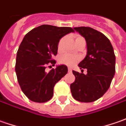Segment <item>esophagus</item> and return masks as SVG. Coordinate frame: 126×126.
I'll list each match as a JSON object with an SVG mask.
<instances>
[{"label": "esophagus", "instance_id": "34e87169", "mask_svg": "<svg viewBox=\"0 0 126 126\" xmlns=\"http://www.w3.org/2000/svg\"><path fill=\"white\" fill-rule=\"evenodd\" d=\"M68 72H71L72 68H70V67H68Z\"/></svg>", "mask_w": 126, "mask_h": 126}]
</instances>
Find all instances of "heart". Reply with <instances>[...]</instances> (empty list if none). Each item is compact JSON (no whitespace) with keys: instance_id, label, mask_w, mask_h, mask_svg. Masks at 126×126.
Listing matches in <instances>:
<instances>
[{"instance_id":"1","label":"heart","mask_w":126,"mask_h":126,"mask_svg":"<svg viewBox=\"0 0 126 126\" xmlns=\"http://www.w3.org/2000/svg\"><path fill=\"white\" fill-rule=\"evenodd\" d=\"M65 37H62L60 40H59V43H58V50L59 51H61L63 49V43L65 42ZM82 40H85L84 38L81 36H77L76 39H75V42H76V44L79 42L82 41ZM79 60V58L75 56H73V55L70 54H65L62 55L60 59H59V62L62 64L64 65H74L75 63L77 62V61Z\"/></svg>"}]
</instances>
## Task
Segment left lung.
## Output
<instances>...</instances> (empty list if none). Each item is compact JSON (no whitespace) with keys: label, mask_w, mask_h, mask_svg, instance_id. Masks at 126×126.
Instances as JSON below:
<instances>
[{"label":"left lung","mask_w":126,"mask_h":126,"mask_svg":"<svg viewBox=\"0 0 126 126\" xmlns=\"http://www.w3.org/2000/svg\"><path fill=\"white\" fill-rule=\"evenodd\" d=\"M74 29L86 41V56L78 66L86 68L87 74L72 70L75 80L70 84L72 95L79 102H94L106 93L114 76V49L110 40L93 28L81 26Z\"/></svg>","instance_id":"left-lung-1"}]
</instances>
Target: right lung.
Instances as JSON below:
<instances>
[{"mask_svg": "<svg viewBox=\"0 0 126 126\" xmlns=\"http://www.w3.org/2000/svg\"><path fill=\"white\" fill-rule=\"evenodd\" d=\"M72 32L74 30L70 27L42 25L24 36L16 53L15 72L21 91L31 101L51 100L55 84L67 73L65 65L48 72L45 68L49 64L54 65L52 56L57 54L59 40Z\"/></svg>", "mask_w": 126, "mask_h": 126, "instance_id": "obj_1", "label": "right lung"}]
</instances>
